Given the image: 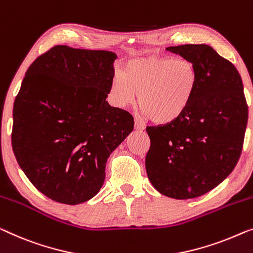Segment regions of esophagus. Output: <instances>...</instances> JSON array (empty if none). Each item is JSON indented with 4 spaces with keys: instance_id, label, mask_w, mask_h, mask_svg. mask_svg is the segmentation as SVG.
<instances>
[{
    "instance_id": "1",
    "label": "esophagus",
    "mask_w": 253,
    "mask_h": 253,
    "mask_svg": "<svg viewBox=\"0 0 253 253\" xmlns=\"http://www.w3.org/2000/svg\"><path fill=\"white\" fill-rule=\"evenodd\" d=\"M135 128H136V129L142 130V129H144L145 126H144V124H143V123L141 122V120H139V119H135Z\"/></svg>"
}]
</instances>
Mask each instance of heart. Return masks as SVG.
<instances>
[{"instance_id":"b5f03b06","label":"heart","mask_w":253,"mask_h":253,"mask_svg":"<svg viewBox=\"0 0 253 253\" xmlns=\"http://www.w3.org/2000/svg\"><path fill=\"white\" fill-rule=\"evenodd\" d=\"M197 82V69L190 60L151 56L133 60L124 70H116L110 95L116 105L127 108L138 94L142 111L154 123L168 124L185 111Z\"/></svg>"}]
</instances>
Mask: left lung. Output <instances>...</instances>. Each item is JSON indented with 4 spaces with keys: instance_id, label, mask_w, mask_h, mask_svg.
<instances>
[{
    "instance_id": "1",
    "label": "left lung",
    "mask_w": 253,
    "mask_h": 253,
    "mask_svg": "<svg viewBox=\"0 0 253 253\" xmlns=\"http://www.w3.org/2000/svg\"><path fill=\"white\" fill-rule=\"evenodd\" d=\"M166 50L190 60L198 82L179 118L146 127L151 145L145 168L161 194L193 199L219 185L235 168L243 148L248 104L235 66L209 45Z\"/></svg>"
}]
</instances>
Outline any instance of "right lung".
I'll list each match as a JSON object with an SVG mask.
<instances>
[{
	"mask_svg": "<svg viewBox=\"0 0 253 253\" xmlns=\"http://www.w3.org/2000/svg\"><path fill=\"white\" fill-rule=\"evenodd\" d=\"M116 59L56 45L26 71L13 104L12 150L33 185L53 201L92 199L110 153L133 130V116L105 101Z\"/></svg>",
	"mask_w": 253,
	"mask_h": 253,
	"instance_id": "add662e5",
	"label": "right lung"
}]
</instances>
